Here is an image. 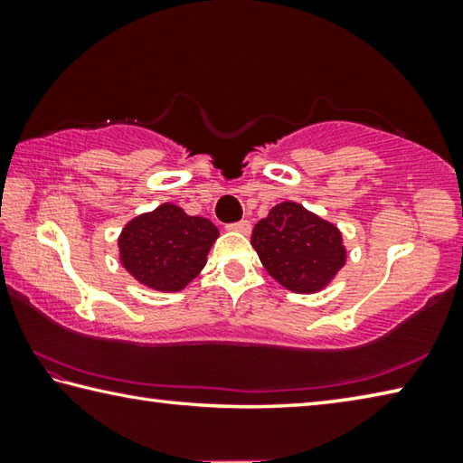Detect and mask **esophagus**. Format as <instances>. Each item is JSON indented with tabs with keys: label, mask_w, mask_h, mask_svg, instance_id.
Here are the masks:
<instances>
[{
	"label": "esophagus",
	"mask_w": 463,
	"mask_h": 463,
	"mask_svg": "<svg viewBox=\"0 0 463 463\" xmlns=\"http://www.w3.org/2000/svg\"><path fill=\"white\" fill-rule=\"evenodd\" d=\"M226 229H229V231H237V232H242V234H249V232H250V222H249V221H239V222L226 224Z\"/></svg>",
	"instance_id": "esophagus-1"
}]
</instances>
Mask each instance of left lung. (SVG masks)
<instances>
[{
  "mask_svg": "<svg viewBox=\"0 0 463 463\" xmlns=\"http://www.w3.org/2000/svg\"><path fill=\"white\" fill-rule=\"evenodd\" d=\"M250 245L269 276L298 294L323 289L347 257L339 229L296 202L273 206L255 224Z\"/></svg>",
  "mask_w": 463,
  "mask_h": 463,
  "instance_id": "obj_1",
  "label": "left lung"
}]
</instances>
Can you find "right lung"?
I'll use <instances>...</instances> for the list:
<instances>
[{
	"instance_id": "add662e5",
	"label": "right lung",
	"mask_w": 463,
	"mask_h": 463,
	"mask_svg": "<svg viewBox=\"0 0 463 463\" xmlns=\"http://www.w3.org/2000/svg\"><path fill=\"white\" fill-rule=\"evenodd\" d=\"M218 229L200 216H187L175 203L130 221L118 239L120 261L132 278L161 292H177L198 276Z\"/></svg>"
}]
</instances>
